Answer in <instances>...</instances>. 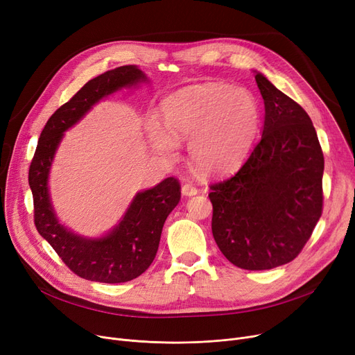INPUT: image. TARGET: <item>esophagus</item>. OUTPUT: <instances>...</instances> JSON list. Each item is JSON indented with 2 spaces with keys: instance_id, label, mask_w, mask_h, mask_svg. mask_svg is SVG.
<instances>
[{
  "instance_id": "1",
  "label": "esophagus",
  "mask_w": 355,
  "mask_h": 355,
  "mask_svg": "<svg viewBox=\"0 0 355 355\" xmlns=\"http://www.w3.org/2000/svg\"><path fill=\"white\" fill-rule=\"evenodd\" d=\"M181 193H182V196H185V197H191V196H196V194L198 193V190L194 187L193 184L187 182V184H184V185H182Z\"/></svg>"
}]
</instances>
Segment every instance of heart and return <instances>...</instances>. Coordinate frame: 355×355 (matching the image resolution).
<instances>
[{"label": "heart", "instance_id": "b5f03b06", "mask_svg": "<svg viewBox=\"0 0 355 355\" xmlns=\"http://www.w3.org/2000/svg\"><path fill=\"white\" fill-rule=\"evenodd\" d=\"M165 127L151 116L146 134L154 151L168 161L178 157L189 139L191 162L201 171L226 174L246 159L260 125V107L253 93L221 82L184 89L162 103Z\"/></svg>", "mask_w": 355, "mask_h": 355}]
</instances>
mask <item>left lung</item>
I'll list each match as a JSON object with an SVG mask.
<instances>
[{"mask_svg": "<svg viewBox=\"0 0 355 355\" xmlns=\"http://www.w3.org/2000/svg\"><path fill=\"white\" fill-rule=\"evenodd\" d=\"M262 138L240 170L210 185L211 230L234 266L268 270L293 260L322 214L324 155L306 112L256 71Z\"/></svg>", "mask_w": 355, "mask_h": 355, "instance_id": "1", "label": "left lung"}]
</instances>
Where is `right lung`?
Listing matches in <instances>:
<instances>
[{"mask_svg":"<svg viewBox=\"0 0 355 355\" xmlns=\"http://www.w3.org/2000/svg\"><path fill=\"white\" fill-rule=\"evenodd\" d=\"M148 82L146 74L134 64L107 70L89 80L50 116L30 165L28 184L37 232L71 272L87 281L122 284L142 275L154 262L164 223L177 207L181 187L178 180L170 177L153 189L138 191L114 229L101 237H87L63 226L54 211L49 189L53 159L66 130L83 119L93 106L122 89Z\"/></svg>","mask_w":355,"mask_h":355,"instance_id":"obj_1","label":"right lung"}]
</instances>
